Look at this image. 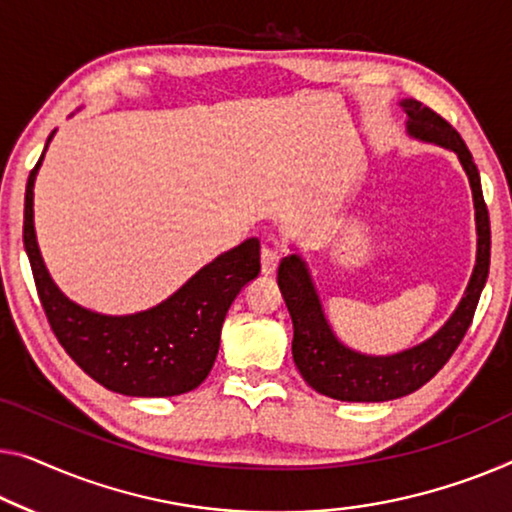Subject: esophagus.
Segmentation results:
<instances>
[{"mask_svg": "<svg viewBox=\"0 0 512 512\" xmlns=\"http://www.w3.org/2000/svg\"><path fill=\"white\" fill-rule=\"evenodd\" d=\"M259 262H262V273H264V276H273V273H276V269H278V262H280L278 250L264 246L262 248V255H259Z\"/></svg>", "mask_w": 512, "mask_h": 512, "instance_id": "1", "label": "esophagus"}]
</instances>
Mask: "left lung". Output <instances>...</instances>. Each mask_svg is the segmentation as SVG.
<instances>
[{
	"mask_svg": "<svg viewBox=\"0 0 512 512\" xmlns=\"http://www.w3.org/2000/svg\"><path fill=\"white\" fill-rule=\"evenodd\" d=\"M400 105L407 112V133L416 140L455 151L467 172L476 209V266L460 305L432 338L400 354L368 356L354 352L335 338L303 259L299 255L282 259L278 266V287L292 315V356L296 368L317 393L342 402H386L414 393L427 384L462 342L490 273V216H487L478 167L471 151L460 133L427 105L414 98H407Z\"/></svg>",
	"mask_w": 512,
	"mask_h": 512,
	"instance_id": "8db88e82",
	"label": "left lung"
}]
</instances>
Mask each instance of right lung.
Returning a JSON list of instances; mask_svg holds the SVG:
<instances>
[{"mask_svg": "<svg viewBox=\"0 0 512 512\" xmlns=\"http://www.w3.org/2000/svg\"><path fill=\"white\" fill-rule=\"evenodd\" d=\"M52 135L45 142V149ZM27 179L22 239L38 299L66 354L108 391L172 398L193 391L213 368L232 301L259 273V241L248 239L202 266L170 299L135 315H101L73 303L50 278L34 232V181Z\"/></svg>", "mask_w": 512, "mask_h": 512, "instance_id": "1", "label": "right lung"}]
</instances>
